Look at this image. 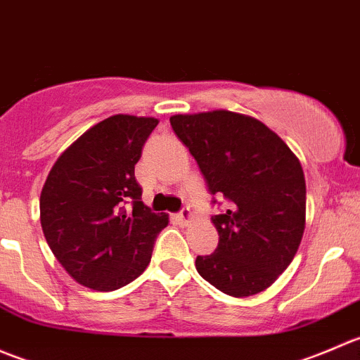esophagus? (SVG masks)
<instances>
[{
  "label": "esophagus",
  "instance_id": "esophagus-1",
  "mask_svg": "<svg viewBox=\"0 0 360 360\" xmlns=\"http://www.w3.org/2000/svg\"><path fill=\"white\" fill-rule=\"evenodd\" d=\"M176 219L179 221L181 224H190L191 221H193V214H191L190 209H183L179 214H177Z\"/></svg>",
  "mask_w": 360,
  "mask_h": 360
}]
</instances>
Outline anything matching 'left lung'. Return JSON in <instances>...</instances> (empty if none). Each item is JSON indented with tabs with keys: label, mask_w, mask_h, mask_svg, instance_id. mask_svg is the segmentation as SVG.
<instances>
[{
	"label": "left lung",
	"mask_w": 360,
	"mask_h": 360,
	"mask_svg": "<svg viewBox=\"0 0 360 360\" xmlns=\"http://www.w3.org/2000/svg\"><path fill=\"white\" fill-rule=\"evenodd\" d=\"M170 125L197 160L210 195L231 202L212 217L219 244L197 257V271L228 296L264 291L303 238L307 186L300 160L263 122L240 112L174 115Z\"/></svg>",
	"instance_id": "left-lung-1"
}]
</instances>
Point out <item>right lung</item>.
<instances>
[{
	"label": "right lung",
	"instance_id": "obj_1",
	"mask_svg": "<svg viewBox=\"0 0 360 360\" xmlns=\"http://www.w3.org/2000/svg\"><path fill=\"white\" fill-rule=\"evenodd\" d=\"M153 116L112 115L60 153L39 197L43 235L64 270L94 291L136 281L151 261L155 237L169 224L141 202L134 169ZM133 200L127 213L121 205Z\"/></svg>",
	"mask_w": 360,
	"mask_h": 360
}]
</instances>
